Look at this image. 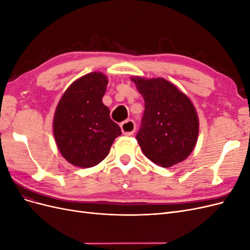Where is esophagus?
I'll return each mask as SVG.
<instances>
[{"label":"esophagus","instance_id":"esophagus-1","mask_svg":"<svg viewBox=\"0 0 250 250\" xmlns=\"http://www.w3.org/2000/svg\"><path fill=\"white\" fill-rule=\"evenodd\" d=\"M121 129H122L123 134L131 135L135 131V123L133 120H127L125 122L121 123Z\"/></svg>","mask_w":250,"mask_h":250}]
</instances>
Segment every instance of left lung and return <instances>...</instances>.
<instances>
[{
	"label": "left lung",
	"instance_id": "obj_1",
	"mask_svg": "<svg viewBox=\"0 0 250 250\" xmlns=\"http://www.w3.org/2000/svg\"><path fill=\"white\" fill-rule=\"evenodd\" d=\"M145 100L135 139L143 153L162 167L183 162L197 142L199 122L188 98L163 78H132Z\"/></svg>",
	"mask_w": 250,
	"mask_h": 250
}]
</instances>
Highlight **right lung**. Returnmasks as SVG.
I'll use <instances>...</instances> for the list:
<instances>
[{
    "label": "right lung",
    "mask_w": 250,
    "mask_h": 250,
    "mask_svg": "<svg viewBox=\"0 0 250 250\" xmlns=\"http://www.w3.org/2000/svg\"><path fill=\"white\" fill-rule=\"evenodd\" d=\"M102 73H90L73 82L60 99L53 130L60 153L80 168H90L107 156L122 134L102 103L107 85Z\"/></svg>",
    "instance_id": "add662e5"
}]
</instances>
